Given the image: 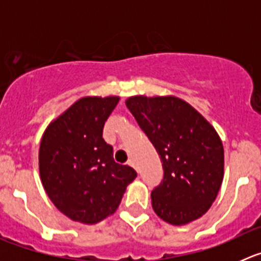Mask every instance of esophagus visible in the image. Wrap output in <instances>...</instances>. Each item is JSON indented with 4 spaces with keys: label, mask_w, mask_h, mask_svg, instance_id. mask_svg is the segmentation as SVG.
Segmentation results:
<instances>
[{
    "label": "esophagus",
    "mask_w": 261,
    "mask_h": 261,
    "mask_svg": "<svg viewBox=\"0 0 261 261\" xmlns=\"http://www.w3.org/2000/svg\"><path fill=\"white\" fill-rule=\"evenodd\" d=\"M128 165L130 166V167L135 168V170H137V166H136V163H135V161H133V159H130V161H129Z\"/></svg>",
    "instance_id": "34e87169"
}]
</instances>
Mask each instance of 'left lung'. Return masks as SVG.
I'll list each match as a JSON object with an SVG mask.
<instances>
[{
	"label": "left lung",
	"instance_id": "8db88e82",
	"mask_svg": "<svg viewBox=\"0 0 261 261\" xmlns=\"http://www.w3.org/2000/svg\"><path fill=\"white\" fill-rule=\"evenodd\" d=\"M163 162L165 176L151 192L156 216L183 226L204 216L223 180V145L214 126L174 95H135L125 100Z\"/></svg>",
	"mask_w": 261,
	"mask_h": 261
}]
</instances>
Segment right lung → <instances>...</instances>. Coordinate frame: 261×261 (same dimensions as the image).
Returning <instances> with one entry per match:
<instances>
[{
  "label": "right lung",
  "instance_id": "1",
  "mask_svg": "<svg viewBox=\"0 0 261 261\" xmlns=\"http://www.w3.org/2000/svg\"><path fill=\"white\" fill-rule=\"evenodd\" d=\"M120 96H84L45 128L39 147V174L53 205L74 222L94 225L119 208L137 176L114 161L103 126Z\"/></svg>",
  "mask_w": 261,
  "mask_h": 261
}]
</instances>
